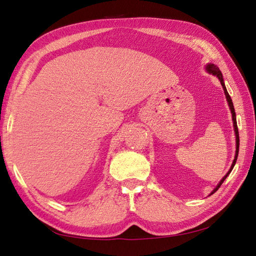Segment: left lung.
Returning <instances> with one entry per match:
<instances>
[{
	"label": "left lung",
	"instance_id": "8db88e82",
	"mask_svg": "<svg viewBox=\"0 0 256 256\" xmlns=\"http://www.w3.org/2000/svg\"><path fill=\"white\" fill-rule=\"evenodd\" d=\"M206 70H207V72L212 74V75H214V76L218 77V80H220V84H222V90H224V92H225L226 100H227V102H228V106H230V113H232V118H233V125H234V131H235V136H236V152H235V158H234V161H233V164H232V166H230V169L228 170V172H227V174L224 176V178H222V179L220 180V182L217 184V187H216L215 189H214L212 192V194H212L214 192H217L218 188L220 187L222 184L224 182V180L227 178V176H228V174H230V171L233 170V168H234V166H235V164H236V160H238V148H240V136H238V122H236V114H235L234 105H233V102H232V98H230V94H228V92H227L226 87H225L224 80H222V72L220 70V68H218L217 66H215V64H208L207 66H206Z\"/></svg>",
	"mask_w": 256,
	"mask_h": 256
}]
</instances>
